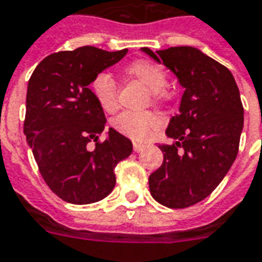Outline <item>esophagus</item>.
I'll return each mask as SVG.
<instances>
[{
	"instance_id": "esophagus-1",
	"label": "esophagus",
	"mask_w": 262,
	"mask_h": 262,
	"mask_svg": "<svg viewBox=\"0 0 262 262\" xmlns=\"http://www.w3.org/2000/svg\"><path fill=\"white\" fill-rule=\"evenodd\" d=\"M143 148H144V146H143V144H140V143H135V144H133V150L136 151V152H140Z\"/></svg>"
}]
</instances>
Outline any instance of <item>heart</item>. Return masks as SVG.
<instances>
[{
    "label": "heart",
    "mask_w": 262,
    "mask_h": 262,
    "mask_svg": "<svg viewBox=\"0 0 262 262\" xmlns=\"http://www.w3.org/2000/svg\"><path fill=\"white\" fill-rule=\"evenodd\" d=\"M126 73L137 82H140L147 90L151 92V98L154 102L162 100V89L166 84L165 71L150 61H137L126 68ZM93 96L98 102V105L106 112H114L118 106V89L115 79L110 73H100L92 80L90 84ZM158 121L150 112L135 114V112H123L116 116L114 126L122 135L130 137L132 140H144L150 132L157 127Z\"/></svg>",
    "instance_id": "1"
}]
</instances>
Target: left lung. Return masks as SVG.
I'll return each mask as SVG.
<instances>
[{
    "mask_svg": "<svg viewBox=\"0 0 262 262\" xmlns=\"http://www.w3.org/2000/svg\"><path fill=\"white\" fill-rule=\"evenodd\" d=\"M141 51L165 65L185 89L179 114L165 132L173 143L158 146L164 162L148 185L160 204L186 208L208 197L236 160L245 121L239 89L228 68L194 47Z\"/></svg>",
    "mask_w": 262,
    "mask_h": 262,
    "instance_id": "1",
    "label": "left lung"
}]
</instances>
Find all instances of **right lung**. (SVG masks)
<instances>
[{"label": "right lung", "mask_w": 262, "mask_h": 262, "mask_svg": "<svg viewBox=\"0 0 262 262\" xmlns=\"http://www.w3.org/2000/svg\"><path fill=\"white\" fill-rule=\"evenodd\" d=\"M126 54L92 46L51 54L29 80L26 141L48 187L71 204L105 199L115 187V166L133 150L132 141L112 127L98 141L106 119L90 90L93 79Z\"/></svg>", "instance_id": "right-lung-1"}]
</instances>
